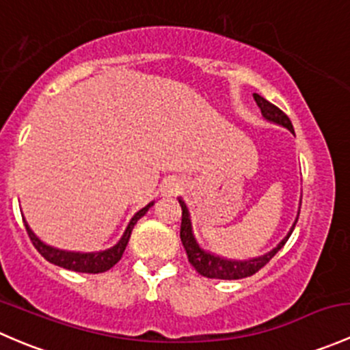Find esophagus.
I'll return each instance as SVG.
<instances>
[{"mask_svg": "<svg viewBox=\"0 0 350 350\" xmlns=\"http://www.w3.org/2000/svg\"><path fill=\"white\" fill-rule=\"evenodd\" d=\"M183 188H185V183L181 181V179H176V178H171L167 179V181L162 183V196H176L178 193L183 191Z\"/></svg>", "mask_w": 350, "mask_h": 350, "instance_id": "esophagus-1", "label": "esophagus"}]
</instances>
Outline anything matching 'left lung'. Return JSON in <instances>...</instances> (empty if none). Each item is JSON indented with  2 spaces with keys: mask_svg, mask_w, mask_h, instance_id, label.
Masks as SVG:
<instances>
[{
  "mask_svg": "<svg viewBox=\"0 0 350 350\" xmlns=\"http://www.w3.org/2000/svg\"><path fill=\"white\" fill-rule=\"evenodd\" d=\"M254 100H256L257 107L260 108V113H262L264 118L271 123H276V125L284 126L288 129L289 132L295 135V129L291 125V120L281 111L280 108L274 107L273 103L266 100V98L259 96V94L254 93ZM179 204H181L183 210V220H181V242L185 245L186 254H188V259L191 262V266L195 267L198 273L204 278H211V280H242V278H249L252 274H256L260 267L266 266L288 241L291 237L293 230H295V225L298 221L299 217V210L296 213L295 224L291 225L289 228L288 235L278 243L274 249H271L269 252L262 254V256L257 257H250V259H243V260H237V259H227V257H221L218 254L210 252V250L203 249L200 245V242L196 241L195 232H193V221H191V213H189V208L186 204V201L183 198H178ZM299 206H301V198H299Z\"/></svg>",
  "mask_w": 350,
  "mask_h": 350,
  "instance_id": "left-lung-1",
  "label": "left lung"
}]
</instances>
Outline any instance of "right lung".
<instances>
[{
    "mask_svg": "<svg viewBox=\"0 0 350 350\" xmlns=\"http://www.w3.org/2000/svg\"><path fill=\"white\" fill-rule=\"evenodd\" d=\"M154 201H150L147 206H144L142 210L137 211L132 217V220L126 225L125 232H123L122 239L115 243L113 247H109L107 250H100V252H74V250H64L57 249V247H52L49 243L42 242L37 235L33 234V230L30 228V225L27 224V220L23 218L25 228L28 232V237H30L31 243L35 245V249L49 260V262L55 264L59 267H64V269L76 271V273H88V274H98L105 273L109 267L115 266L120 259H122L123 252H125L126 243L130 241V234H132L133 227H135L137 221L144 217V215L149 211V208L152 206Z\"/></svg>",
    "mask_w": 350,
    "mask_h": 350,
    "instance_id": "add662e5",
    "label": "right lung"
}]
</instances>
